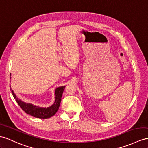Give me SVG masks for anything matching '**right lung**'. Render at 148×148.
I'll list each match as a JSON object with an SVG mask.
<instances>
[{
  "label": "right lung",
  "instance_id": "right-lung-1",
  "mask_svg": "<svg viewBox=\"0 0 148 148\" xmlns=\"http://www.w3.org/2000/svg\"><path fill=\"white\" fill-rule=\"evenodd\" d=\"M65 88V86H60L57 88L55 90V101L53 105L47 108H42L33 106L31 103H26L24 102H22L20 99L17 98L15 93H14L13 90L10 88L12 94L14 98L16 100L18 105L27 114L34 117L40 118V119H48L53 116L59 109L60 105L61 100H62V97L63 95V90Z\"/></svg>",
  "mask_w": 148,
  "mask_h": 148
}]
</instances>
